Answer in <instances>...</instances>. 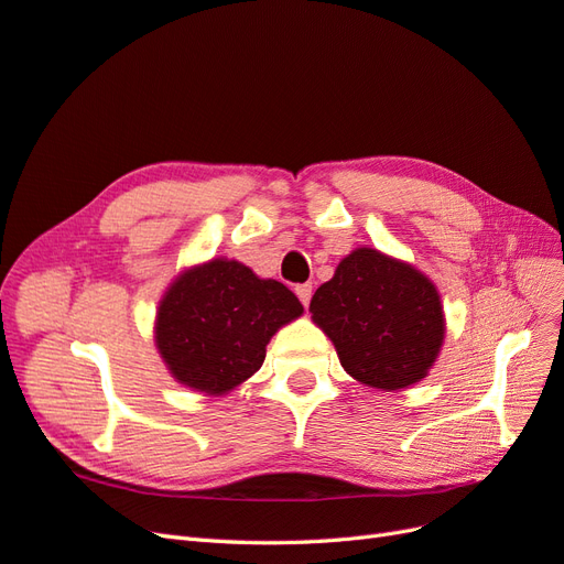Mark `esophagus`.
I'll return each instance as SVG.
<instances>
[{"label":"esophagus","instance_id":"1","mask_svg":"<svg viewBox=\"0 0 564 564\" xmlns=\"http://www.w3.org/2000/svg\"><path fill=\"white\" fill-rule=\"evenodd\" d=\"M296 296L301 299V303L305 305V308H308L311 296H313V284H299L296 286Z\"/></svg>","mask_w":564,"mask_h":564}]
</instances>
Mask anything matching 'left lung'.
I'll list each match as a JSON object with an SVG mask.
<instances>
[{"mask_svg":"<svg viewBox=\"0 0 564 564\" xmlns=\"http://www.w3.org/2000/svg\"><path fill=\"white\" fill-rule=\"evenodd\" d=\"M313 322L329 336L355 381L404 390L429 377L445 344L437 286L412 263L357 247L311 301Z\"/></svg>","mask_w":564,"mask_h":564,"instance_id":"1","label":"left lung"}]
</instances>
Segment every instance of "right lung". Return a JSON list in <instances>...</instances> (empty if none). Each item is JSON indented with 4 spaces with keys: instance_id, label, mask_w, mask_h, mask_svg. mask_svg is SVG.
<instances>
[{
    "instance_id": "obj_1",
    "label": "right lung",
    "mask_w": 564,
    "mask_h": 564,
    "mask_svg": "<svg viewBox=\"0 0 564 564\" xmlns=\"http://www.w3.org/2000/svg\"><path fill=\"white\" fill-rule=\"evenodd\" d=\"M303 315L289 289L216 256L181 270L155 315V346L176 383L218 398L261 369L265 346Z\"/></svg>"
}]
</instances>
